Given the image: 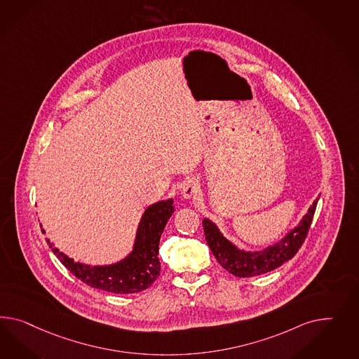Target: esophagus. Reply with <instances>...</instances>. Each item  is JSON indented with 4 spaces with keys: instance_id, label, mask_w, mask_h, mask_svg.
Returning a JSON list of instances; mask_svg holds the SVG:
<instances>
[{
    "instance_id": "esophagus-1",
    "label": "esophagus",
    "mask_w": 359,
    "mask_h": 359,
    "mask_svg": "<svg viewBox=\"0 0 359 359\" xmlns=\"http://www.w3.org/2000/svg\"><path fill=\"white\" fill-rule=\"evenodd\" d=\"M198 184L194 182V180H189L187 184L184 185V188H183V197L184 198H191L192 196L197 194L198 192Z\"/></svg>"
}]
</instances>
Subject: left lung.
<instances>
[{
    "label": "left lung",
    "mask_w": 359,
    "mask_h": 359,
    "mask_svg": "<svg viewBox=\"0 0 359 359\" xmlns=\"http://www.w3.org/2000/svg\"><path fill=\"white\" fill-rule=\"evenodd\" d=\"M318 200L319 198L313 201L309 213L303 217L298 227L287 233L281 242L265 248L262 252H243L236 250L231 243L223 238L215 224L209 219L203 221L205 239L214 257L226 271L243 278L260 276L281 266L283 262H289L299 251L310 230Z\"/></svg>",
    "instance_id": "obj_1"
}]
</instances>
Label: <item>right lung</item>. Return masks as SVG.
Instances as JSON below:
<instances>
[{
    "instance_id": "1",
    "label": "right lung",
    "mask_w": 359,
    "mask_h": 359,
    "mask_svg": "<svg viewBox=\"0 0 359 359\" xmlns=\"http://www.w3.org/2000/svg\"><path fill=\"white\" fill-rule=\"evenodd\" d=\"M174 201L167 200L147 208L140 223L135 251L124 262L111 266H88L74 262L48 244L62 265L88 286L115 294H135L147 289L161 274L159 239L174 213Z\"/></svg>"
}]
</instances>
